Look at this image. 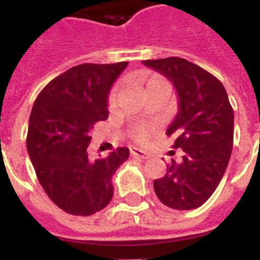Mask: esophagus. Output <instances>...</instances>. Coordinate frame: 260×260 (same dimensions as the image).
Returning a JSON list of instances; mask_svg holds the SVG:
<instances>
[{
  "instance_id": "esophagus-1",
  "label": "esophagus",
  "mask_w": 260,
  "mask_h": 260,
  "mask_svg": "<svg viewBox=\"0 0 260 260\" xmlns=\"http://www.w3.org/2000/svg\"><path fill=\"white\" fill-rule=\"evenodd\" d=\"M131 155H134V156H138V158H142V159L150 158V154H148V152L140 150V148H136V147L131 148Z\"/></svg>"
}]
</instances>
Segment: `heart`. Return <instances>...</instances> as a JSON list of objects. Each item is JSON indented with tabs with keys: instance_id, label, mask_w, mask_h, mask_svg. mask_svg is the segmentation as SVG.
<instances>
[{
	"instance_id": "heart-1",
	"label": "heart",
	"mask_w": 260,
	"mask_h": 260,
	"mask_svg": "<svg viewBox=\"0 0 260 260\" xmlns=\"http://www.w3.org/2000/svg\"><path fill=\"white\" fill-rule=\"evenodd\" d=\"M160 82H165V81L159 78V77H156V75H143V77H140V79H139V85H140V87H143V90L146 89V87L151 86V85H154V83ZM117 95L118 87L114 86L113 89L110 90L109 97H108V105H109L110 108L114 106V104H116ZM150 132L151 131L148 129V128H139V129H136V132H135L134 138L136 139V140H139V142H144V140H147L148 136H150Z\"/></svg>"
}]
</instances>
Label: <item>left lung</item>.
<instances>
[{"instance_id":"1","label":"left lung","mask_w":260,"mask_h":260,"mask_svg":"<svg viewBox=\"0 0 260 260\" xmlns=\"http://www.w3.org/2000/svg\"><path fill=\"white\" fill-rule=\"evenodd\" d=\"M171 81L178 94V113L167 136L182 148L179 163L173 159L166 174L154 181L160 202L178 210L200 208L221 181L234 144V109L214 75L186 59L143 60Z\"/></svg>"}]
</instances>
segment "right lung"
Listing matches in <instances>:
<instances>
[{
  "mask_svg": "<svg viewBox=\"0 0 260 260\" xmlns=\"http://www.w3.org/2000/svg\"><path fill=\"white\" fill-rule=\"evenodd\" d=\"M128 62L83 63L54 78L30 112L26 150L40 185L60 209L90 216L113 197L112 177L129 156L120 147L106 158L89 160L90 131L106 120L108 97Z\"/></svg>",
  "mask_w": 260,
  "mask_h": 260,
  "instance_id": "add662e5",
  "label": "right lung"
}]
</instances>
